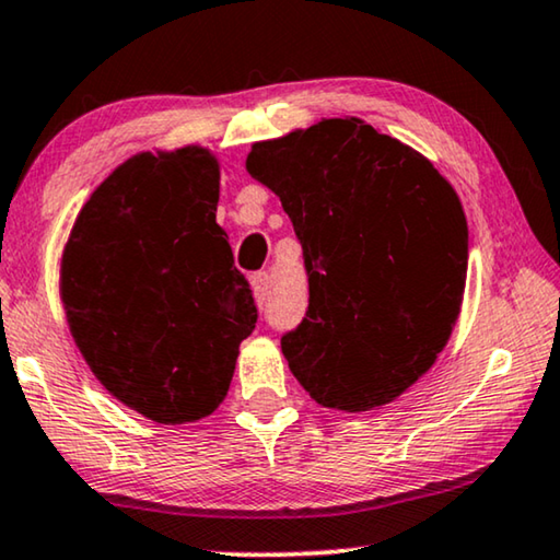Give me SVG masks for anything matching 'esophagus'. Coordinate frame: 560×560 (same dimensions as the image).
I'll return each instance as SVG.
<instances>
[{"instance_id":"34e87169","label":"esophagus","mask_w":560,"mask_h":560,"mask_svg":"<svg viewBox=\"0 0 560 560\" xmlns=\"http://www.w3.org/2000/svg\"><path fill=\"white\" fill-rule=\"evenodd\" d=\"M250 288H253L255 303L262 307L265 300H268V295H270V275L268 272H255L250 278Z\"/></svg>"}]
</instances>
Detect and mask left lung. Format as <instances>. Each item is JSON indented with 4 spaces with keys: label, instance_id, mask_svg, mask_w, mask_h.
I'll list each match as a JSON object with an SVG mask.
<instances>
[{
    "label": "left lung",
    "instance_id": "8db88e82",
    "mask_svg": "<svg viewBox=\"0 0 560 560\" xmlns=\"http://www.w3.org/2000/svg\"><path fill=\"white\" fill-rule=\"evenodd\" d=\"M245 167L303 245L310 305L282 335L323 408L388 406L435 363L458 320L466 212L433 162L358 117L255 142Z\"/></svg>",
    "mask_w": 560,
    "mask_h": 560
}]
</instances>
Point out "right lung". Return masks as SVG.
<instances>
[{"mask_svg": "<svg viewBox=\"0 0 560 560\" xmlns=\"http://www.w3.org/2000/svg\"><path fill=\"white\" fill-rule=\"evenodd\" d=\"M210 150L140 152L90 195L62 253L59 295L94 377L154 423L225 400L257 307L214 222Z\"/></svg>", "mask_w": 560, "mask_h": 560, "instance_id": "right-lung-1", "label": "right lung"}]
</instances>
